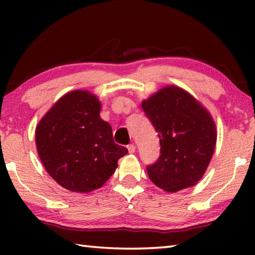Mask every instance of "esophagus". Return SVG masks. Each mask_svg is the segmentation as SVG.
<instances>
[{
	"instance_id": "obj_1",
	"label": "esophagus",
	"mask_w": 255,
	"mask_h": 255,
	"mask_svg": "<svg viewBox=\"0 0 255 255\" xmlns=\"http://www.w3.org/2000/svg\"><path fill=\"white\" fill-rule=\"evenodd\" d=\"M127 148H128V152L130 153V154H132V153H135V150H136V146L133 145V144H129V145L127 146Z\"/></svg>"
}]
</instances>
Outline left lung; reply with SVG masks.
Returning <instances> with one entry per match:
<instances>
[{"label":"left lung","mask_w":255,"mask_h":255,"mask_svg":"<svg viewBox=\"0 0 255 255\" xmlns=\"http://www.w3.org/2000/svg\"><path fill=\"white\" fill-rule=\"evenodd\" d=\"M141 108L156 129L161 155L147 173L156 187L176 192L199 182L217 140L210 112L185 90L166 85L143 100Z\"/></svg>","instance_id":"left-lung-1"}]
</instances>
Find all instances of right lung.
Instances as JSON below:
<instances>
[{"label": "right lung", "mask_w": 255, "mask_h": 255, "mask_svg": "<svg viewBox=\"0 0 255 255\" xmlns=\"http://www.w3.org/2000/svg\"><path fill=\"white\" fill-rule=\"evenodd\" d=\"M101 102L86 90L58 99L36 127V147L46 171L73 192L101 188L128 153L114 141L112 128L100 117Z\"/></svg>", "instance_id": "obj_1"}]
</instances>
